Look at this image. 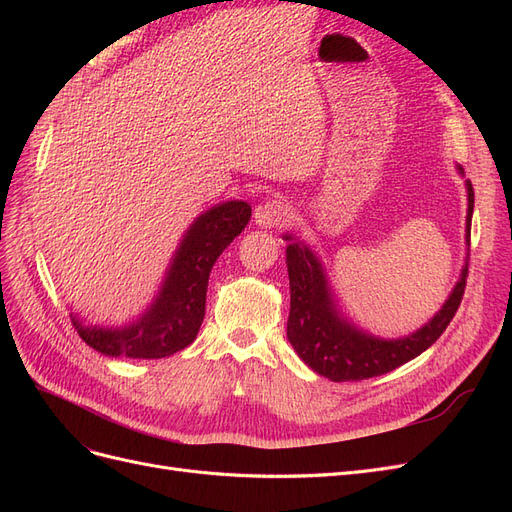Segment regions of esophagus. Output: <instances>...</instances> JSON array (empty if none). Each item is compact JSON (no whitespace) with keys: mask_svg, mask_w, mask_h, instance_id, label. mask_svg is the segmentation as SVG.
Returning a JSON list of instances; mask_svg holds the SVG:
<instances>
[{"mask_svg":"<svg viewBox=\"0 0 512 512\" xmlns=\"http://www.w3.org/2000/svg\"><path fill=\"white\" fill-rule=\"evenodd\" d=\"M290 218V207L282 200H267V203H260L254 209V222L260 228H275L288 222Z\"/></svg>","mask_w":512,"mask_h":512,"instance_id":"34e87169","label":"esophagus"}]
</instances>
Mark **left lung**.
<instances>
[{"label":"left lung","mask_w":512,"mask_h":512,"mask_svg":"<svg viewBox=\"0 0 512 512\" xmlns=\"http://www.w3.org/2000/svg\"><path fill=\"white\" fill-rule=\"evenodd\" d=\"M463 175V168L457 166ZM468 190V218L466 241L470 245V226L474 211V190L466 181ZM286 265L290 280V316H288V342L316 374L333 382L367 380L393 371L399 365L412 361L414 356L425 352L451 324L459 309L463 290H466L468 262L461 269L459 282L448 294L440 312L425 327L408 337L380 339L356 329L342 314L337 312L333 294L329 290L327 273L322 262L303 241L292 235H284Z\"/></svg>","instance_id":"obj_1"}]
</instances>
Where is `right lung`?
I'll return each instance as SVG.
<instances>
[{"label": "right lung", "instance_id": "add662e5", "mask_svg": "<svg viewBox=\"0 0 512 512\" xmlns=\"http://www.w3.org/2000/svg\"><path fill=\"white\" fill-rule=\"evenodd\" d=\"M252 218L243 200H228L200 213L166 271L156 299L126 327H91L72 316L83 342L106 356L164 359L190 346L205 318L207 284L215 260Z\"/></svg>", "mask_w": 512, "mask_h": 512}]
</instances>
